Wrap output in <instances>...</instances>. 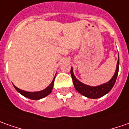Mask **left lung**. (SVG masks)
I'll return each mask as SVG.
<instances>
[{
  "label": "left lung",
  "mask_w": 129,
  "mask_h": 129,
  "mask_svg": "<svg viewBox=\"0 0 129 129\" xmlns=\"http://www.w3.org/2000/svg\"><path fill=\"white\" fill-rule=\"evenodd\" d=\"M119 59L118 57L116 72L114 74L113 77L112 78V79H110V81H109L107 83L96 87L89 86L85 85L81 82H80L79 81L76 79V78L74 76L73 74V70H72V68H71V76L72 78L74 88H76V90L79 93L88 98L95 99V98H98L103 96L105 94H107V93H109L110 91L115 83L117 75H118V72H119Z\"/></svg>",
  "instance_id": "1"
}]
</instances>
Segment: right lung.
I'll return each mask as SVG.
<instances>
[{"instance_id":"obj_1","label":"right lung","mask_w":129,"mask_h":129,"mask_svg":"<svg viewBox=\"0 0 129 129\" xmlns=\"http://www.w3.org/2000/svg\"><path fill=\"white\" fill-rule=\"evenodd\" d=\"M55 77H54V79L53 80V81L51 82V83L46 88V89L41 90V91H38V92H27V91H24V90L19 89L17 87H16L15 85H13V86L19 93L22 94V95H24L26 98H28L31 99V100H39V99H41L43 98H45V97L47 96L48 95H49L50 93H51V91L53 90Z\"/></svg>"}]
</instances>
